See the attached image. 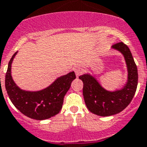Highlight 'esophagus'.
Returning <instances> with one entry per match:
<instances>
[{
    "instance_id": "esophagus-1",
    "label": "esophagus",
    "mask_w": 147,
    "mask_h": 147,
    "mask_svg": "<svg viewBox=\"0 0 147 147\" xmlns=\"http://www.w3.org/2000/svg\"><path fill=\"white\" fill-rule=\"evenodd\" d=\"M74 71H75V74H76V76L78 77L79 76H80V75L82 74V72H83V69H82V67L80 66L76 67L74 68Z\"/></svg>"
}]
</instances>
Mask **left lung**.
I'll list each match as a JSON object with an SVG mask.
<instances>
[{"mask_svg":"<svg viewBox=\"0 0 147 147\" xmlns=\"http://www.w3.org/2000/svg\"><path fill=\"white\" fill-rule=\"evenodd\" d=\"M112 48L123 55L127 65L128 80L122 89L110 92L104 89L91 74L79 76L83 82L82 93L87 108L100 116L117 114L126 108L134 98L138 86V68L129 48L122 42L113 45Z\"/></svg>","mask_w":147,"mask_h":147,"instance_id":"left-lung-1","label":"left lung"}]
</instances>
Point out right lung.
Listing matches in <instances>:
<instances>
[{
	"label": "right lung",
	"instance_id": "right-lung-1",
	"mask_svg": "<svg viewBox=\"0 0 147 147\" xmlns=\"http://www.w3.org/2000/svg\"><path fill=\"white\" fill-rule=\"evenodd\" d=\"M17 52L9 61L5 76V87L9 99L18 110L29 118L43 120L58 114L62 107L64 97L76 79L74 71L56 79L47 88L37 92L21 89L11 75V65Z\"/></svg>",
	"mask_w": 147,
	"mask_h": 147
}]
</instances>
